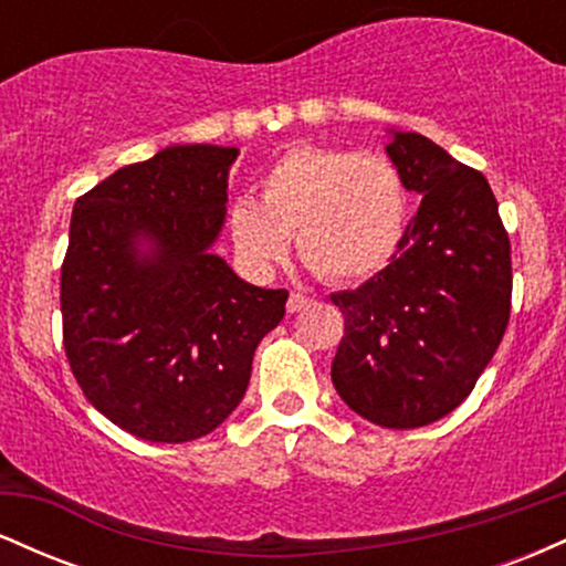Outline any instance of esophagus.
<instances>
[{
  "label": "esophagus",
  "instance_id": "obj_1",
  "mask_svg": "<svg viewBox=\"0 0 566 566\" xmlns=\"http://www.w3.org/2000/svg\"><path fill=\"white\" fill-rule=\"evenodd\" d=\"M311 305V297H305L303 292H292L290 301H287V311L290 314H301V311H305Z\"/></svg>",
  "mask_w": 566,
  "mask_h": 566
}]
</instances>
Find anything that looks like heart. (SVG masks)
<instances>
[{
    "label": "heart",
    "instance_id": "obj_1",
    "mask_svg": "<svg viewBox=\"0 0 566 566\" xmlns=\"http://www.w3.org/2000/svg\"><path fill=\"white\" fill-rule=\"evenodd\" d=\"M401 172L375 151L301 146L261 178V201L233 199L229 233L252 274L269 276L297 239L301 261L333 284L365 282L394 261L407 229Z\"/></svg>",
    "mask_w": 566,
    "mask_h": 566
}]
</instances>
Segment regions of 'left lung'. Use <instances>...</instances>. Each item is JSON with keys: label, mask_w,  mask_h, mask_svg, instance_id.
Here are the masks:
<instances>
[{"label": "left lung", "mask_w": 566, "mask_h": 566, "mask_svg": "<svg viewBox=\"0 0 566 566\" xmlns=\"http://www.w3.org/2000/svg\"><path fill=\"white\" fill-rule=\"evenodd\" d=\"M386 154L420 207L399 255L333 295L346 316L333 386L369 423L405 431L450 415L495 356L511 314V242L482 172L420 133L388 129Z\"/></svg>", "instance_id": "obj_1"}]
</instances>
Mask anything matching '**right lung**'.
I'll return each mask as SVG.
<instances>
[{"instance_id": "right-lung-1", "label": "right lung", "mask_w": 566, "mask_h": 566, "mask_svg": "<svg viewBox=\"0 0 566 566\" xmlns=\"http://www.w3.org/2000/svg\"><path fill=\"white\" fill-rule=\"evenodd\" d=\"M233 146L186 143L76 199L61 271L63 346L97 412L133 437H207L244 399L287 290L233 274L226 226Z\"/></svg>"}]
</instances>
